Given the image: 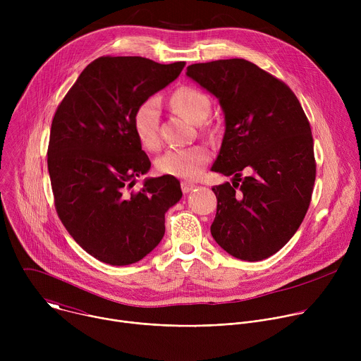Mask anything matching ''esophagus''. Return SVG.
Returning a JSON list of instances; mask_svg holds the SVG:
<instances>
[{
	"label": "esophagus",
	"mask_w": 361,
	"mask_h": 361,
	"mask_svg": "<svg viewBox=\"0 0 361 361\" xmlns=\"http://www.w3.org/2000/svg\"><path fill=\"white\" fill-rule=\"evenodd\" d=\"M192 188H195V184H192L190 181H181V190H183L184 194L190 192Z\"/></svg>",
	"instance_id": "34e87169"
}]
</instances>
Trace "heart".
I'll return each mask as SVG.
<instances>
[{"mask_svg":"<svg viewBox=\"0 0 361 361\" xmlns=\"http://www.w3.org/2000/svg\"><path fill=\"white\" fill-rule=\"evenodd\" d=\"M173 109L188 121L198 124L210 114L212 102L209 95L194 87H180L170 98ZM133 127L140 142L148 149H157L161 142L160 104L149 97L140 102L133 116ZM210 161V149L202 145L167 149L157 160V169L166 176L180 178H195Z\"/></svg>","mask_w":361,"mask_h":361,"instance_id":"1","label":"heart"}]
</instances>
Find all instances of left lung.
<instances>
[{"label": "left lung", "instance_id": "left-lung-1", "mask_svg": "<svg viewBox=\"0 0 361 361\" xmlns=\"http://www.w3.org/2000/svg\"><path fill=\"white\" fill-rule=\"evenodd\" d=\"M187 77L220 102L226 131L212 170L234 176L233 185L213 187L212 235L235 259L264 260L295 234L310 205L316 180L310 123L287 84L247 60L191 64ZM243 169L250 176L240 179Z\"/></svg>", "mask_w": 361, "mask_h": 361}]
</instances>
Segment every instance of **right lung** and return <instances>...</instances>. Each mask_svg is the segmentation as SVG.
<instances>
[{"instance_id": "right-lung-1", "label": "right lung", "mask_w": 361, "mask_h": 361, "mask_svg": "<svg viewBox=\"0 0 361 361\" xmlns=\"http://www.w3.org/2000/svg\"><path fill=\"white\" fill-rule=\"evenodd\" d=\"M185 63L99 57L88 64L54 114L48 173L57 214L70 235L111 266L140 262L161 241L166 213L180 201L173 176L145 178L149 159L133 127L140 102L173 82Z\"/></svg>"}]
</instances>
